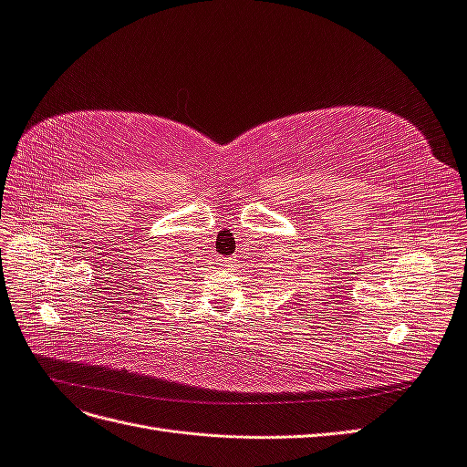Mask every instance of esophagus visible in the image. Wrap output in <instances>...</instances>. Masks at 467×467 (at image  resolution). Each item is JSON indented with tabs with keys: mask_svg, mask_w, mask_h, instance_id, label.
Returning a JSON list of instances; mask_svg holds the SVG:
<instances>
[{
	"mask_svg": "<svg viewBox=\"0 0 467 467\" xmlns=\"http://www.w3.org/2000/svg\"><path fill=\"white\" fill-rule=\"evenodd\" d=\"M222 263L225 265V266H232V263H234V259L232 257H225V259H222Z\"/></svg>",
	"mask_w": 467,
	"mask_h": 467,
	"instance_id": "34e87169",
	"label": "esophagus"
}]
</instances>
